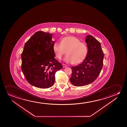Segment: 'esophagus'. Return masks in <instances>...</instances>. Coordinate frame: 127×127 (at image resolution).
<instances>
[{"mask_svg": "<svg viewBox=\"0 0 127 127\" xmlns=\"http://www.w3.org/2000/svg\"><path fill=\"white\" fill-rule=\"evenodd\" d=\"M63 66L64 68V67H66L67 65L66 64H63Z\"/></svg>", "mask_w": 127, "mask_h": 127, "instance_id": "34e87169", "label": "esophagus"}]
</instances>
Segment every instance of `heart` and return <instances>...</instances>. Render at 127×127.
I'll return each instance as SVG.
<instances>
[{"instance_id":"1","label":"heart","mask_w":127,"mask_h":127,"mask_svg":"<svg viewBox=\"0 0 127 127\" xmlns=\"http://www.w3.org/2000/svg\"><path fill=\"white\" fill-rule=\"evenodd\" d=\"M55 56L60 60L66 54L65 58L67 63L77 64L82 63L86 59L88 53V47L85 43L80 42L77 38L66 36L61 40L60 43L55 42L53 46Z\"/></svg>"}]
</instances>
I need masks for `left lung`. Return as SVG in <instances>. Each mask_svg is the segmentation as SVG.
<instances>
[{
	"mask_svg": "<svg viewBox=\"0 0 127 127\" xmlns=\"http://www.w3.org/2000/svg\"><path fill=\"white\" fill-rule=\"evenodd\" d=\"M88 53L81 64L71 67L70 81L77 87L85 86L94 82L99 75L103 67L104 54L100 43L91 35L86 36Z\"/></svg>",
	"mask_w": 127,
	"mask_h": 127,
	"instance_id": "left-lung-1",
	"label": "left lung"
}]
</instances>
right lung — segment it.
I'll return each mask as SVG.
<instances>
[{
  "label": "right lung",
  "mask_w": 127,
  "mask_h": 127,
  "mask_svg": "<svg viewBox=\"0 0 127 127\" xmlns=\"http://www.w3.org/2000/svg\"><path fill=\"white\" fill-rule=\"evenodd\" d=\"M49 32H36L25 44L21 57L22 70L26 80L35 87L47 88L53 86L57 71L63 68L55 59V41Z\"/></svg>",
  "instance_id": "1"
}]
</instances>
